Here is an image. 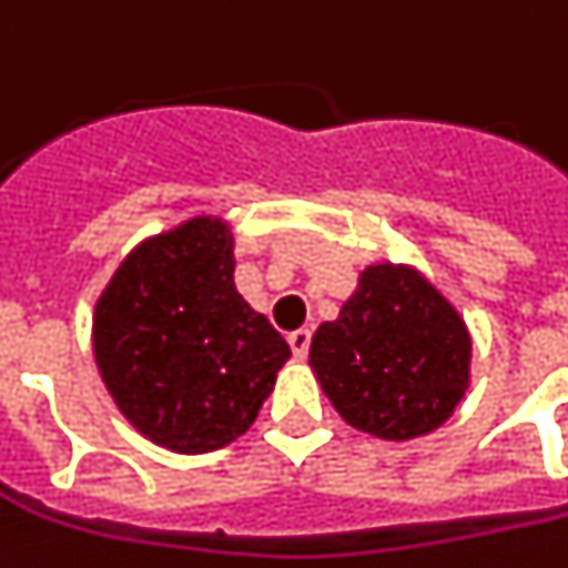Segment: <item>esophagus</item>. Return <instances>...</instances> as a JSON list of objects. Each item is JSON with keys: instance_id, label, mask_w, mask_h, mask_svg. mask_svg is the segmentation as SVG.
I'll use <instances>...</instances> for the list:
<instances>
[{"instance_id": "1", "label": "esophagus", "mask_w": 568, "mask_h": 568, "mask_svg": "<svg viewBox=\"0 0 568 568\" xmlns=\"http://www.w3.org/2000/svg\"><path fill=\"white\" fill-rule=\"evenodd\" d=\"M288 344H292V353H295V356H307V351H311V328H295V332H288Z\"/></svg>"}]
</instances>
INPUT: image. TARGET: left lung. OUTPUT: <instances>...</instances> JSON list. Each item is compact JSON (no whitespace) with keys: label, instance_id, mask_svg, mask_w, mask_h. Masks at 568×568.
I'll return each mask as SVG.
<instances>
[{"label":"left lung","instance_id":"8db88e82","mask_svg":"<svg viewBox=\"0 0 568 568\" xmlns=\"http://www.w3.org/2000/svg\"><path fill=\"white\" fill-rule=\"evenodd\" d=\"M311 363L344 422L381 439H415L464 399L470 335L418 273L375 264L338 320L316 328Z\"/></svg>","mask_w":568,"mask_h":568}]
</instances>
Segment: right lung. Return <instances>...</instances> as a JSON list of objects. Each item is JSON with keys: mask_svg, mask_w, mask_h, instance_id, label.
Listing matches in <instances>:
<instances>
[{"mask_svg": "<svg viewBox=\"0 0 568 568\" xmlns=\"http://www.w3.org/2000/svg\"><path fill=\"white\" fill-rule=\"evenodd\" d=\"M94 356L146 439L200 455L252 427L292 351L236 292L227 227L193 217L122 261L94 307Z\"/></svg>", "mask_w": 568, "mask_h": 568, "instance_id": "1", "label": "right lung"}]
</instances>
